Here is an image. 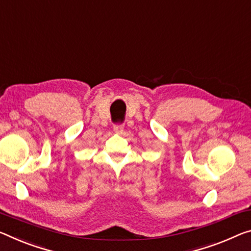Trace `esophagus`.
<instances>
[{
    "label": "esophagus",
    "mask_w": 251,
    "mask_h": 251,
    "mask_svg": "<svg viewBox=\"0 0 251 251\" xmlns=\"http://www.w3.org/2000/svg\"><path fill=\"white\" fill-rule=\"evenodd\" d=\"M123 130H124V125L121 124V123H118V124H115L114 125V132L115 133L122 134Z\"/></svg>",
    "instance_id": "1"
}]
</instances>
